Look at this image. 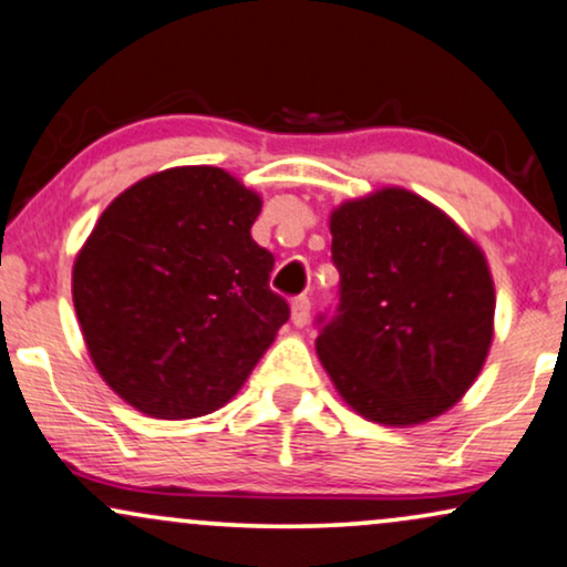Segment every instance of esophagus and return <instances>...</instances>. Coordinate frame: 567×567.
I'll use <instances>...</instances> for the list:
<instances>
[{"mask_svg":"<svg viewBox=\"0 0 567 567\" xmlns=\"http://www.w3.org/2000/svg\"><path fill=\"white\" fill-rule=\"evenodd\" d=\"M292 324L296 327H303L306 322H309V317H311V301L306 296H298V298H292Z\"/></svg>","mask_w":567,"mask_h":567,"instance_id":"obj_1","label":"esophagus"}]
</instances>
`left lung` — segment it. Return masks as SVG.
I'll list each match as a JSON object with an SVG mask.
<instances>
[{"label":"left lung","instance_id":"1","mask_svg":"<svg viewBox=\"0 0 567 567\" xmlns=\"http://www.w3.org/2000/svg\"><path fill=\"white\" fill-rule=\"evenodd\" d=\"M338 303L317 317V353L367 420L439 417L478 378L494 332L486 258L446 214L388 187L330 218Z\"/></svg>","mask_w":567,"mask_h":567}]
</instances>
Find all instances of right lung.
I'll return each instance as SVG.
<instances>
[{"instance_id": "right-lung-1", "label": "right lung", "mask_w": 567, "mask_h": 567, "mask_svg": "<svg viewBox=\"0 0 567 567\" xmlns=\"http://www.w3.org/2000/svg\"><path fill=\"white\" fill-rule=\"evenodd\" d=\"M261 197L214 166L168 168L118 195L73 266L86 349L121 399L200 417L240 391L290 306L254 227Z\"/></svg>"}]
</instances>
